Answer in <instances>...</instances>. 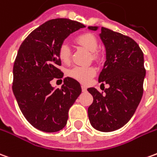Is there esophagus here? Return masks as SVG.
Masks as SVG:
<instances>
[{
	"mask_svg": "<svg viewBox=\"0 0 157 157\" xmlns=\"http://www.w3.org/2000/svg\"><path fill=\"white\" fill-rule=\"evenodd\" d=\"M82 91H83V92H86V86H82Z\"/></svg>",
	"mask_w": 157,
	"mask_h": 157,
	"instance_id": "obj_1",
	"label": "esophagus"
}]
</instances>
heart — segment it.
I'll return each instance as SVG.
<instances>
[{
    "label": "heart",
    "instance_id": "obj_1",
    "mask_svg": "<svg viewBox=\"0 0 157 157\" xmlns=\"http://www.w3.org/2000/svg\"><path fill=\"white\" fill-rule=\"evenodd\" d=\"M76 42L86 48L87 51L93 52L94 58H96V51L98 49L97 38L91 33H86L79 36L76 38ZM59 58L64 63H68L71 60V49L69 46L63 43L59 48ZM96 74V69L92 66H77L71 69L69 75L76 81L86 84L91 81Z\"/></svg>",
    "mask_w": 157,
    "mask_h": 157
}]
</instances>
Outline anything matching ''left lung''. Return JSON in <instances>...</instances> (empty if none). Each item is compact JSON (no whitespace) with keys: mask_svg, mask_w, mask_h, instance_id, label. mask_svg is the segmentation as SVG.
<instances>
[{"mask_svg":"<svg viewBox=\"0 0 157 157\" xmlns=\"http://www.w3.org/2000/svg\"><path fill=\"white\" fill-rule=\"evenodd\" d=\"M87 29L97 31L98 27ZM100 31L106 58L98 82L109 86L104 95L94 87L87 89L94 97L87 112L91 125L107 132L122 128L135 113L143 96L145 69L143 52L132 38L104 27Z\"/></svg>","mask_w":157,"mask_h":157,"instance_id":"1","label":"left lung"}]
</instances>
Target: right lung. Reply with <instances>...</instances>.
<instances>
[{"instance_id":"add662e5","label":"right lung","mask_w":157,"mask_h":157,"mask_svg":"<svg viewBox=\"0 0 157 157\" xmlns=\"http://www.w3.org/2000/svg\"><path fill=\"white\" fill-rule=\"evenodd\" d=\"M84 25L67 18L46 22L26 37L18 49L13 65V92L26 120L42 132H54L67 123L68 112L79 95L81 85L66 77L61 88L51 81L62 78L59 48L71 33Z\"/></svg>"}]
</instances>
